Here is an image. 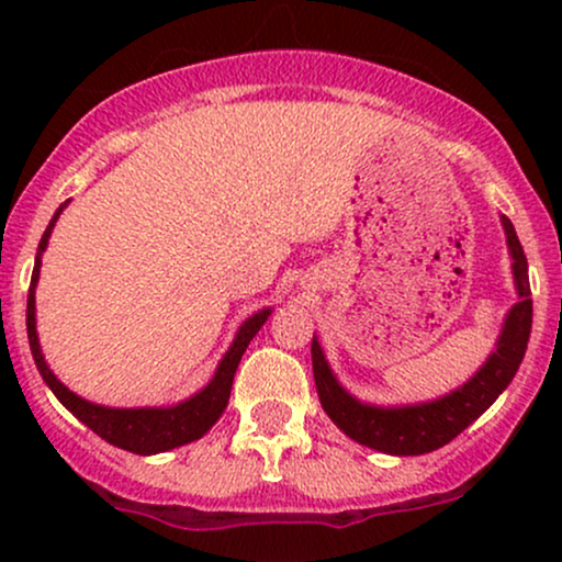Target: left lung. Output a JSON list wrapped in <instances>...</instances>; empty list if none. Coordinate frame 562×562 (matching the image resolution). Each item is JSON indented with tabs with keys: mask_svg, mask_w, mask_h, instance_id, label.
<instances>
[{
	"mask_svg": "<svg viewBox=\"0 0 562 562\" xmlns=\"http://www.w3.org/2000/svg\"><path fill=\"white\" fill-rule=\"evenodd\" d=\"M502 227H505L509 259H513V280L515 290H518V303L507 312L505 325H502L499 338H496V348L488 353L481 370L468 383H462L460 389L447 393V396H438L434 402L402 406L359 402L333 375L325 351H322L317 335H314L312 367L322 409L327 412V417L348 438L375 451H383V454H428V451L441 449L451 438L460 436L470 423L479 420L483 412L496 402V396L513 383L515 372L524 362L528 335H531L533 303L531 285H528V261L524 245H520L513 222L507 216H502Z\"/></svg>",
	"mask_w": 562,
	"mask_h": 562,
	"instance_id": "8db88e82",
	"label": "left lung"
}]
</instances>
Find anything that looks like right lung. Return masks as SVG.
<instances>
[{
	"instance_id": "1",
	"label": "right lung",
	"mask_w": 562,
	"mask_h": 562,
	"mask_svg": "<svg viewBox=\"0 0 562 562\" xmlns=\"http://www.w3.org/2000/svg\"><path fill=\"white\" fill-rule=\"evenodd\" d=\"M66 205L68 200L55 211L53 222H49L42 240H38L34 274H31L29 288V306H25V327H29V344L31 353H34L38 375L44 378V383H47L55 396L60 398V404L66 406L68 412H74V417H79L89 430H94L97 436L105 438L113 447L134 451V454H158V451H169L184 447V443L190 441H198V438H203L211 428H214V423L222 417V412L227 409L237 364H240L245 348L254 340V335L261 330V325L267 322L269 314H272V308H261L254 317L243 322L235 340H232L229 351L224 353L222 362H218L214 378H211L209 385L200 389L195 396L184 398V402L173 406H139V409H115V406L87 402V398L76 396L74 391L66 389V385L55 378V372L49 370L47 362H44V353L36 335V282L38 269H42V254L47 250L49 235H53L55 222L60 218Z\"/></svg>"
}]
</instances>
